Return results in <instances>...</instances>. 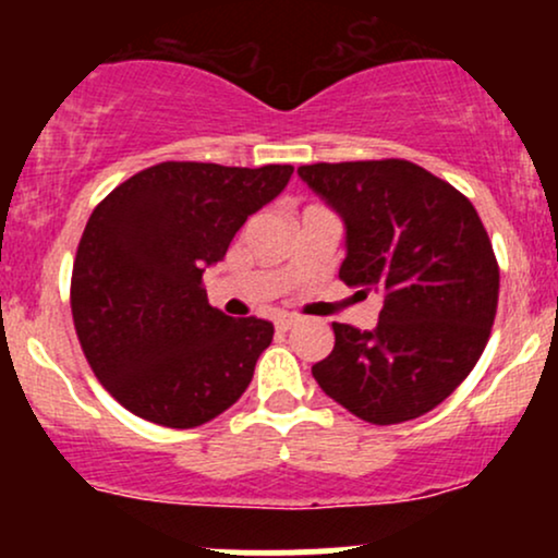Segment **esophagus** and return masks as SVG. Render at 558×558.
Here are the masks:
<instances>
[{
	"label": "esophagus",
	"mask_w": 558,
	"mask_h": 558,
	"mask_svg": "<svg viewBox=\"0 0 558 558\" xmlns=\"http://www.w3.org/2000/svg\"><path fill=\"white\" fill-rule=\"evenodd\" d=\"M293 325H296V317H278V319H275V330H278V332H288L293 328Z\"/></svg>",
	"instance_id": "esophagus-1"
}]
</instances>
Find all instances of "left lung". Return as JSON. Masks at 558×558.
Here are the masks:
<instances>
[{"mask_svg": "<svg viewBox=\"0 0 558 558\" xmlns=\"http://www.w3.org/2000/svg\"><path fill=\"white\" fill-rule=\"evenodd\" d=\"M299 175L343 217L338 278L383 293L377 328L332 323L336 345L312 375L364 422L422 417L462 386L490 338L488 230L462 191L407 159L301 165Z\"/></svg>", "mask_w": 558, "mask_h": 558, "instance_id": "1", "label": "left lung"}]
</instances>
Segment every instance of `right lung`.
<instances>
[{
	"instance_id": "obj_1",
	"label": "right lung",
	"mask_w": 558,
	"mask_h": 558,
	"mask_svg": "<svg viewBox=\"0 0 558 558\" xmlns=\"http://www.w3.org/2000/svg\"><path fill=\"white\" fill-rule=\"evenodd\" d=\"M291 172L159 162L96 204L73 262L70 306L94 375L128 412L189 430L248 388L272 323L222 315L202 275Z\"/></svg>"
}]
</instances>
